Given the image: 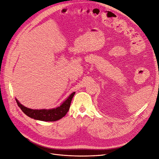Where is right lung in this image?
Segmentation results:
<instances>
[{
	"label": "right lung",
	"mask_w": 159,
	"mask_h": 159,
	"mask_svg": "<svg viewBox=\"0 0 159 159\" xmlns=\"http://www.w3.org/2000/svg\"><path fill=\"white\" fill-rule=\"evenodd\" d=\"M75 93V92L71 93L60 106L49 109H32L28 108L22 105L17 99H15L18 107L29 117L43 121H56L64 117L68 111L71 99Z\"/></svg>",
	"instance_id": "obj_1"
}]
</instances>
